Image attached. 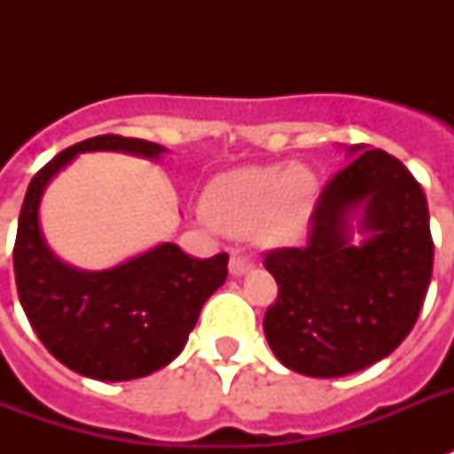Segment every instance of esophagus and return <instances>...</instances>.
<instances>
[{"instance_id": "esophagus-1", "label": "esophagus", "mask_w": 454, "mask_h": 454, "mask_svg": "<svg viewBox=\"0 0 454 454\" xmlns=\"http://www.w3.org/2000/svg\"><path fill=\"white\" fill-rule=\"evenodd\" d=\"M252 266H254V263H252V259L245 254H233L231 256V263H228V269H231V273H233V276H242V273H247Z\"/></svg>"}]
</instances>
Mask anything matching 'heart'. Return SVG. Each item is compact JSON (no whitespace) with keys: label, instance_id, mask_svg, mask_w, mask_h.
I'll list each match as a JSON object with an SVG mask.
<instances>
[{"label":"heart","instance_id":"1","mask_svg":"<svg viewBox=\"0 0 454 454\" xmlns=\"http://www.w3.org/2000/svg\"><path fill=\"white\" fill-rule=\"evenodd\" d=\"M313 192L316 181L299 167H240L207 185L205 212L226 233L245 235L262 228L273 240H292L306 226Z\"/></svg>","mask_w":454,"mask_h":454}]
</instances>
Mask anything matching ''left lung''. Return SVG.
<instances>
[{"instance_id":"1","label":"left lung","mask_w":454,"mask_h":454,"mask_svg":"<svg viewBox=\"0 0 454 454\" xmlns=\"http://www.w3.org/2000/svg\"><path fill=\"white\" fill-rule=\"evenodd\" d=\"M320 191L303 247L270 249L278 297L263 316L276 358L306 377H344L387 358L415 327L434 270L427 195L401 160L367 145ZM364 207L365 243L348 216Z\"/></svg>"}]
</instances>
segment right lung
Returning a JSON list of instances; mask_svg holds the SVG:
<instances>
[{"label": "right lung", "mask_w": 454, "mask_h": 454, "mask_svg": "<svg viewBox=\"0 0 454 454\" xmlns=\"http://www.w3.org/2000/svg\"><path fill=\"white\" fill-rule=\"evenodd\" d=\"M87 151L157 157L164 148L144 138L103 134L70 145L35 174L13 245L18 299L39 341L63 365L91 380H138L184 351L202 303L226 283L228 254L192 259L164 242L96 273L59 262L39 231V198L53 174Z\"/></svg>", "instance_id": "1"}]
</instances>
